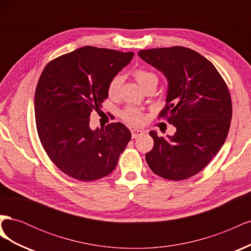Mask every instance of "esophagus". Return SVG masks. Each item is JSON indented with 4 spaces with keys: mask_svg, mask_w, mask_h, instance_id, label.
I'll list each match as a JSON object with an SVG mask.
<instances>
[{
    "mask_svg": "<svg viewBox=\"0 0 251 251\" xmlns=\"http://www.w3.org/2000/svg\"><path fill=\"white\" fill-rule=\"evenodd\" d=\"M131 133H132V138H137L139 136L143 135V131L139 130V128H133Z\"/></svg>",
    "mask_w": 251,
    "mask_h": 251,
    "instance_id": "esophagus-1",
    "label": "esophagus"
}]
</instances>
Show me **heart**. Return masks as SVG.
<instances>
[{"label":"heart","instance_id":"obj_1","mask_svg":"<svg viewBox=\"0 0 251 251\" xmlns=\"http://www.w3.org/2000/svg\"><path fill=\"white\" fill-rule=\"evenodd\" d=\"M133 75L143 90L151 85H158L157 75L154 72L149 71L147 69H136L133 72ZM121 83H123V77H121L120 75H116V76H114L111 79L108 86V93L110 97H116L118 95ZM124 118L127 123L137 125L141 120V113L136 108L128 107L124 112Z\"/></svg>","mask_w":251,"mask_h":251}]
</instances>
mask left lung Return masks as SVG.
Instances as JSON below:
<instances>
[{"label": "left lung", "instance_id": "obj_1", "mask_svg": "<svg viewBox=\"0 0 251 251\" xmlns=\"http://www.w3.org/2000/svg\"><path fill=\"white\" fill-rule=\"evenodd\" d=\"M138 55L168 80L160 117L176 127L168 138L150 132L154 147L146 160L164 179H187L202 171L225 142L232 115L228 88L215 66L189 48L140 50Z\"/></svg>", "mask_w": 251, "mask_h": 251}]
</instances>
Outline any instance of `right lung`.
Returning <instances> with one entry per match:
<instances>
[{
  "mask_svg": "<svg viewBox=\"0 0 251 251\" xmlns=\"http://www.w3.org/2000/svg\"><path fill=\"white\" fill-rule=\"evenodd\" d=\"M133 56L86 46L53 59L42 72L34 94L37 134L52 162L68 176L94 181L115 170L131 132L120 123L92 130L90 115Z\"/></svg>",
  "mask_w": 251,
  "mask_h": 251,
  "instance_id": "add662e5",
  "label": "right lung"
}]
</instances>
